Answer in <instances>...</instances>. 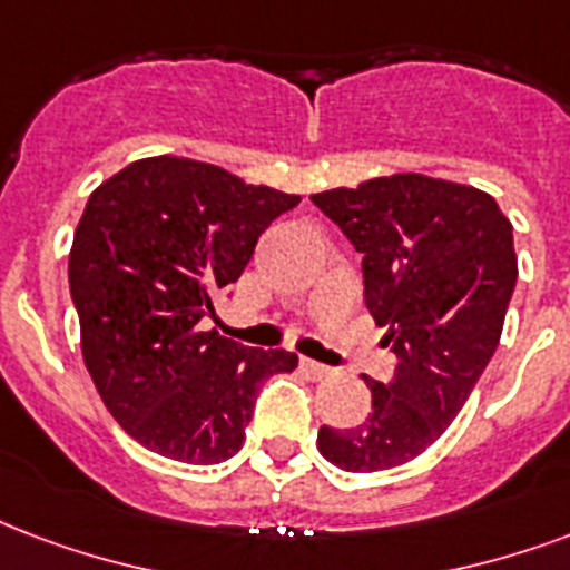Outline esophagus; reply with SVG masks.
Listing matches in <instances>:
<instances>
[{
  "instance_id": "34e87169",
  "label": "esophagus",
  "mask_w": 570,
  "mask_h": 570,
  "mask_svg": "<svg viewBox=\"0 0 570 570\" xmlns=\"http://www.w3.org/2000/svg\"><path fill=\"white\" fill-rule=\"evenodd\" d=\"M302 371L311 376V380H325V376H332V367H325V364L314 362V358H302Z\"/></svg>"
}]
</instances>
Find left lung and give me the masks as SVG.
Instances as JSON below:
<instances>
[{
  "instance_id": "left-lung-1",
  "label": "left lung",
  "mask_w": 570,
  "mask_h": 570,
  "mask_svg": "<svg viewBox=\"0 0 570 570\" xmlns=\"http://www.w3.org/2000/svg\"><path fill=\"white\" fill-rule=\"evenodd\" d=\"M311 199L362 254L364 304L397 355L391 382L364 376L371 415L320 428L316 445L346 472L401 466L440 440L497 353L517 284L514 229L490 194L421 173Z\"/></svg>"
}]
</instances>
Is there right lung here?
Instances as JSON below:
<instances>
[{
	"instance_id": "obj_1",
	"label": "right lung",
	"mask_w": 570,
	"mask_h": 570,
	"mask_svg": "<svg viewBox=\"0 0 570 570\" xmlns=\"http://www.w3.org/2000/svg\"><path fill=\"white\" fill-rule=\"evenodd\" d=\"M298 203L173 155L134 160L86 203L68 256L82 362L121 430L160 458L229 460L259 385L298 367L295 353L197 328L268 224Z\"/></svg>"
}]
</instances>
